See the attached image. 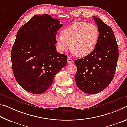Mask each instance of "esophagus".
Wrapping results in <instances>:
<instances>
[{
    "label": "esophagus",
    "instance_id": "obj_1",
    "mask_svg": "<svg viewBox=\"0 0 127 127\" xmlns=\"http://www.w3.org/2000/svg\"><path fill=\"white\" fill-rule=\"evenodd\" d=\"M67 62L68 63H71L73 62V59L71 58L70 57H68V59H67Z\"/></svg>",
    "mask_w": 127,
    "mask_h": 127
}]
</instances>
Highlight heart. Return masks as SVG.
Here are the masks:
<instances>
[{"label": "heart", "instance_id": "1", "mask_svg": "<svg viewBox=\"0 0 127 127\" xmlns=\"http://www.w3.org/2000/svg\"><path fill=\"white\" fill-rule=\"evenodd\" d=\"M57 35L56 42L61 52L71 49L78 57H85L94 50L99 37V30L95 25L86 22L74 23Z\"/></svg>", "mask_w": 127, "mask_h": 127}]
</instances>
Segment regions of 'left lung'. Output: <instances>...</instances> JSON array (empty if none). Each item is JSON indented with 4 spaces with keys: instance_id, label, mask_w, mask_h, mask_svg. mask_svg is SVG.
<instances>
[{
    "instance_id": "left-lung-1",
    "label": "left lung",
    "mask_w": 127,
    "mask_h": 127,
    "mask_svg": "<svg viewBox=\"0 0 127 127\" xmlns=\"http://www.w3.org/2000/svg\"><path fill=\"white\" fill-rule=\"evenodd\" d=\"M99 30L94 50L84 58L74 61L77 86L88 94L98 93L110 84L114 76L119 57L118 44L111 28L93 17Z\"/></svg>"
}]
</instances>
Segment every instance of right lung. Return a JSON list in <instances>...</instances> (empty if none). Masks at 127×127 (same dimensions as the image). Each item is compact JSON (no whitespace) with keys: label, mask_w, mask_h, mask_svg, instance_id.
<instances>
[{"label":"right lung","mask_w":127,"mask_h":127,"mask_svg":"<svg viewBox=\"0 0 127 127\" xmlns=\"http://www.w3.org/2000/svg\"><path fill=\"white\" fill-rule=\"evenodd\" d=\"M63 26L50 15L37 14L19 29L12 49V69L16 81L27 91L44 93L65 66L67 57L55 46L56 35Z\"/></svg>","instance_id":"obj_1"}]
</instances>
